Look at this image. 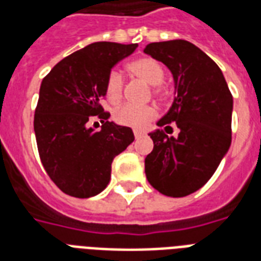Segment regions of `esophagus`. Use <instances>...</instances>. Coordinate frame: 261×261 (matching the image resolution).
Masks as SVG:
<instances>
[{
  "instance_id": "esophagus-1",
  "label": "esophagus",
  "mask_w": 261,
  "mask_h": 261,
  "mask_svg": "<svg viewBox=\"0 0 261 261\" xmlns=\"http://www.w3.org/2000/svg\"><path fill=\"white\" fill-rule=\"evenodd\" d=\"M143 134H145L143 131H141V130H134V137H135V138H137V139L141 138V137H143Z\"/></svg>"
}]
</instances>
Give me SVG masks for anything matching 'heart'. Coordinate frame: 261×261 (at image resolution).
<instances>
[{
  "instance_id": "heart-1",
  "label": "heart",
  "mask_w": 261,
  "mask_h": 261,
  "mask_svg": "<svg viewBox=\"0 0 261 261\" xmlns=\"http://www.w3.org/2000/svg\"><path fill=\"white\" fill-rule=\"evenodd\" d=\"M127 70L137 79L142 80L146 84L151 85L153 94L155 97L163 98L165 96V89L161 84L165 80V70L164 66L154 58H138L128 63ZM106 96L108 101L116 104L123 97V79L116 71H111L106 80ZM155 118V110L151 107H137L126 104L119 107L114 112L115 122L122 126L134 127V128H143Z\"/></svg>"
}]
</instances>
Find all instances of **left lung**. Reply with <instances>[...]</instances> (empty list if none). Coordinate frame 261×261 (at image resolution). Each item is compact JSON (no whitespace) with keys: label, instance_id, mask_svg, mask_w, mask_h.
Masks as SVG:
<instances>
[{"label":"left lung","instance_id":"left-lung-1","mask_svg":"<svg viewBox=\"0 0 261 261\" xmlns=\"http://www.w3.org/2000/svg\"><path fill=\"white\" fill-rule=\"evenodd\" d=\"M143 51L173 75L174 100L157 126L180 130L176 138L160 128L149 134L154 147L145 173L159 192L182 198L210 180L230 147L233 96L218 65L192 43H150Z\"/></svg>","mask_w":261,"mask_h":261}]
</instances>
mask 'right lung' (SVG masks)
<instances>
[{"instance_id":"right-lung-1","label":"right lung","mask_w":261,"mask_h":261,"mask_svg":"<svg viewBox=\"0 0 261 261\" xmlns=\"http://www.w3.org/2000/svg\"><path fill=\"white\" fill-rule=\"evenodd\" d=\"M138 47L97 42L75 51L43 79L35 110L39 155L55 186L74 198L100 194L111 180L112 161L134 141L130 127L108 122L100 101L111 69ZM102 119L100 132L87 128Z\"/></svg>"}]
</instances>
